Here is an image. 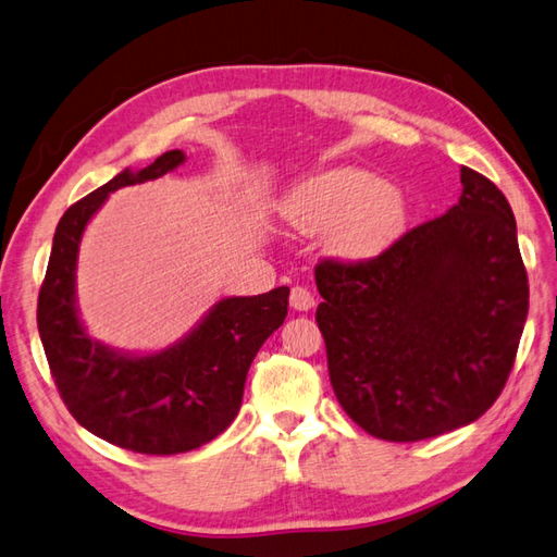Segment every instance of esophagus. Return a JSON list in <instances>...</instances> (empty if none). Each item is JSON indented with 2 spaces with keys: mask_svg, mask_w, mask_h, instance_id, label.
<instances>
[{
  "mask_svg": "<svg viewBox=\"0 0 557 557\" xmlns=\"http://www.w3.org/2000/svg\"><path fill=\"white\" fill-rule=\"evenodd\" d=\"M290 307L295 312H310L314 307V295L302 286H295L290 290Z\"/></svg>",
  "mask_w": 557,
  "mask_h": 557,
  "instance_id": "esophagus-1",
  "label": "esophagus"
}]
</instances>
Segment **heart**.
<instances>
[{"label": "heart", "mask_w": 557, "mask_h": 557, "mask_svg": "<svg viewBox=\"0 0 557 557\" xmlns=\"http://www.w3.org/2000/svg\"><path fill=\"white\" fill-rule=\"evenodd\" d=\"M281 214L302 233L326 231L329 255L362 264L403 236L407 200L364 169L338 166L295 185L283 197Z\"/></svg>", "instance_id": "1"}]
</instances>
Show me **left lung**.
I'll list each match as a JSON object with an SVG mask.
<instances>
[{
    "mask_svg": "<svg viewBox=\"0 0 557 557\" xmlns=\"http://www.w3.org/2000/svg\"><path fill=\"white\" fill-rule=\"evenodd\" d=\"M460 183L457 205L372 262L314 269L333 393L383 441L472 424L515 364L529 312L515 214L486 176L462 166Z\"/></svg>",
    "mask_w": 557,
    "mask_h": 557,
    "instance_id": "obj_1",
    "label": "left lung"
}]
</instances>
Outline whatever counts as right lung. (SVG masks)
Listing matches in <instances>:
<instances>
[{
  "label": "right lung",
  "instance_id": "1",
  "mask_svg": "<svg viewBox=\"0 0 557 557\" xmlns=\"http://www.w3.org/2000/svg\"><path fill=\"white\" fill-rule=\"evenodd\" d=\"M185 162L164 152L119 176L61 216L37 298V329L61 400L90 434L143 455H178L214 441L236 419L257 350L288 314V286L224 298L169 348L133 355L92 338L76 305V264L85 226L109 193L154 181Z\"/></svg>",
  "mask_w": 557,
  "mask_h": 557
}]
</instances>
